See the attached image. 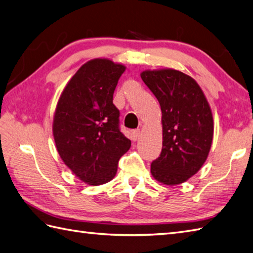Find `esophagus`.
<instances>
[{
  "mask_svg": "<svg viewBox=\"0 0 253 253\" xmlns=\"http://www.w3.org/2000/svg\"><path fill=\"white\" fill-rule=\"evenodd\" d=\"M140 136V129H135L132 130V140H137V139Z\"/></svg>",
  "mask_w": 253,
  "mask_h": 253,
  "instance_id": "esophagus-1",
  "label": "esophagus"
}]
</instances>
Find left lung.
Here are the masks:
<instances>
[{"mask_svg": "<svg viewBox=\"0 0 253 253\" xmlns=\"http://www.w3.org/2000/svg\"><path fill=\"white\" fill-rule=\"evenodd\" d=\"M140 76L162 111V152L151 174L164 185L181 184L208 159L214 131L211 107L196 80L179 71L148 69Z\"/></svg>", "mask_w": 253, "mask_h": 253, "instance_id": "1", "label": "left lung"}]
</instances>
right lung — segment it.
<instances>
[{
    "mask_svg": "<svg viewBox=\"0 0 253 253\" xmlns=\"http://www.w3.org/2000/svg\"><path fill=\"white\" fill-rule=\"evenodd\" d=\"M123 64L94 58L80 67L58 99L53 137L57 152L80 180L98 186L114 178L131 141L120 130L113 93Z\"/></svg>",
    "mask_w": 253,
    "mask_h": 253,
    "instance_id": "1",
    "label": "right lung"
}]
</instances>
